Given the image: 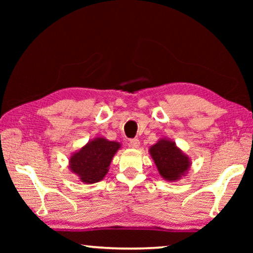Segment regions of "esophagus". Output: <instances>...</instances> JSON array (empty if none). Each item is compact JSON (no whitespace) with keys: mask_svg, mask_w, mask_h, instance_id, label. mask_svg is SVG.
Listing matches in <instances>:
<instances>
[{"mask_svg":"<svg viewBox=\"0 0 253 253\" xmlns=\"http://www.w3.org/2000/svg\"><path fill=\"white\" fill-rule=\"evenodd\" d=\"M129 146L132 148H138L139 146V139L138 138H132L129 140Z\"/></svg>","mask_w":253,"mask_h":253,"instance_id":"1","label":"esophagus"}]
</instances>
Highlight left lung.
I'll use <instances>...</instances> for the list:
<instances>
[{
	"instance_id": "1",
	"label": "left lung",
	"mask_w": 253,
	"mask_h": 253,
	"mask_svg": "<svg viewBox=\"0 0 253 253\" xmlns=\"http://www.w3.org/2000/svg\"><path fill=\"white\" fill-rule=\"evenodd\" d=\"M158 173L169 182H175L186 176L191 169V158L172 139L163 137L148 149Z\"/></svg>"
}]
</instances>
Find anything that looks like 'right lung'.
<instances>
[{"mask_svg":"<svg viewBox=\"0 0 253 253\" xmlns=\"http://www.w3.org/2000/svg\"><path fill=\"white\" fill-rule=\"evenodd\" d=\"M121 147V143L96 137L71 154L68 168L84 184L100 182L108 173L110 163Z\"/></svg>","mask_w":253,"mask_h":253,"instance_id":"right-lung-1","label":"right lung"}]
</instances>
